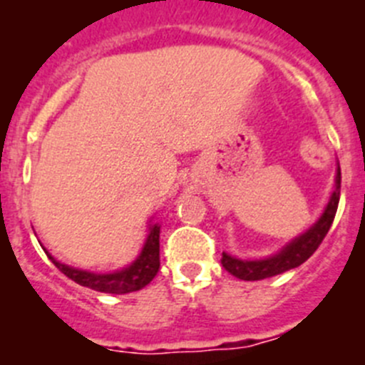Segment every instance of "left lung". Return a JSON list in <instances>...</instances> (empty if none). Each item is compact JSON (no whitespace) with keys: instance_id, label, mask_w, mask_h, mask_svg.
I'll return each mask as SVG.
<instances>
[{"instance_id":"1","label":"left lung","mask_w":365,"mask_h":365,"mask_svg":"<svg viewBox=\"0 0 365 365\" xmlns=\"http://www.w3.org/2000/svg\"><path fill=\"white\" fill-rule=\"evenodd\" d=\"M339 199L340 166H336L335 190L331 193L322 215L317 219V222L313 224L312 228H307L306 232L289 240L286 246H282L279 252L269 257H264V259H237V257H232L230 253L222 252L220 262H222L224 269L240 280H262L267 279V277H275L284 272H289L293 267H299L300 264L306 262L317 252L324 237L329 232L333 219H335L336 208H339Z\"/></svg>"}]
</instances>
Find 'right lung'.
I'll return each instance as SVG.
<instances>
[{
	"instance_id": "right-lung-1",
	"label": "right lung",
	"mask_w": 365,
	"mask_h": 365,
	"mask_svg": "<svg viewBox=\"0 0 365 365\" xmlns=\"http://www.w3.org/2000/svg\"><path fill=\"white\" fill-rule=\"evenodd\" d=\"M159 233L160 224L150 222L148 235H146L143 250L137 255V259L126 267H123V269H115V272L108 273L86 272V269L68 266V264H63L53 259L45 248L43 250L48 255V259L56 264L59 272L65 273L68 279H72L73 282H78L79 286L90 287V289H96V292L101 293L125 295V293L139 292L145 286H148L153 280V277L157 275V272H159Z\"/></svg>"
}]
</instances>
